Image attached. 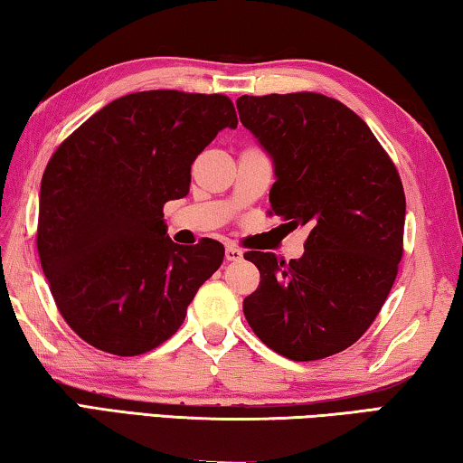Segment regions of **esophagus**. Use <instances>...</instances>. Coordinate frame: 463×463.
<instances>
[{"label": "esophagus", "instance_id": "obj_1", "mask_svg": "<svg viewBox=\"0 0 463 463\" xmlns=\"http://www.w3.org/2000/svg\"><path fill=\"white\" fill-rule=\"evenodd\" d=\"M242 260V250L239 247H226V261H241Z\"/></svg>", "mask_w": 463, "mask_h": 463}]
</instances>
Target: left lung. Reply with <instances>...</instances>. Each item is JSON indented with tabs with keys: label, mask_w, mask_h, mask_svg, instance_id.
Instances as JSON below:
<instances>
[{
	"label": "left lung",
	"mask_w": 463,
	"mask_h": 463,
	"mask_svg": "<svg viewBox=\"0 0 463 463\" xmlns=\"http://www.w3.org/2000/svg\"><path fill=\"white\" fill-rule=\"evenodd\" d=\"M242 127L273 163L271 213L308 226L300 260L247 250L261 273L242 302L276 354L312 362L354 345L378 317L402 260V182L370 127L323 93L237 99Z\"/></svg>",
	"instance_id": "obj_1"
}]
</instances>
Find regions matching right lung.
I'll use <instances>...</instances> for the list:
<instances>
[{"label":"right lung","mask_w":463,"mask_h":463,"mask_svg":"<svg viewBox=\"0 0 463 463\" xmlns=\"http://www.w3.org/2000/svg\"><path fill=\"white\" fill-rule=\"evenodd\" d=\"M237 128L221 93L138 91L109 101L51 156L36 245L54 302L93 347L140 355L182 326L224 247L169 239L163 203L190 192L192 163Z\"/></svg>","instance_id":"obj_1"}]
</instances>
